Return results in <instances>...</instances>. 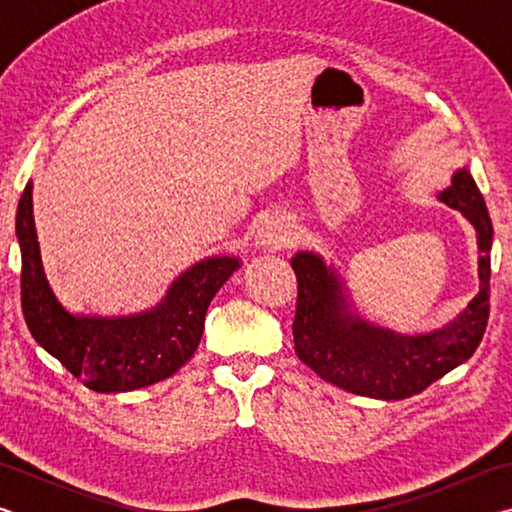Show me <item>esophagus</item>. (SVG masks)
<instances>
[{"mask_svg": "<svg viewBox=\"0 0 512 512\" xmlns=\"http://www.w3.org/2000/svg\"><path fill=\"white\" fill-rule=\"evenodd\" d=\"M293 244V228L282 216H271L257 228L255 246L262 250H282Z\"/></svg>", "mask_w": 512, "mask_h": 512, "instance_id": "1", "label": "esophagus"}]
</instances>
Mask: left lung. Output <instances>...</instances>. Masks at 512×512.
I'll use <instances>...</instances> for the list:
<instances>
[{
	"label": "left lung",
	"mask_w": 512,
	"mask_h": 512,
	"mask_svg": "<svg viewBox=\"0 0 512 512\" xmlns=\"http://www.w3.org/2000/svg\"><path fill=\"white\" fill-rule=\"evenodd\" d=\"M438 198L476 228L481 289L452 323L429 334L402 336L366 323L348 311L341 277L323 257L298 253L291 259L298 277L293 343L298 359L320 379L354 395L404 400L461 366L479 348L490 316L492 221L467 169H458L452 187Z\"/></svg>",
	"instance_id": "1"
}]
</instances>
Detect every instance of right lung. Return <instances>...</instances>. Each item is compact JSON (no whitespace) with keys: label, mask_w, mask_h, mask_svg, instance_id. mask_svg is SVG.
Masks as SVG:
<instances>
[{"label":"right lung","mask_w":512,"mask_h":512,"mask_svg":"<svg viewBox=\"0 0 512 512\" xmlns=\"http://www.w3.org/2000/svg\"><path fill=\"white\" fill-rule=\"evenodd\" d=\"M33 183L17 203L15 235L22 253V311L29 332L90 391L126 393L171 377L194 357L205 314L237 257H210L178 277L158 307L133 316H74L56 300L42 271L33 223Z\"/></svg>","instance_id":"obj_1"}]
</instances>
